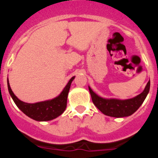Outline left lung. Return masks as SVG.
Listing matches in <instances>:
<instances>
[{
  "label": "left lung",
  "mask_w": 158,
  "mask_h": 158,
  "mask_svg": "<svg viewBox=\"0 0 158 158\" xmlns=\"http://www.w3.org/2000/svg\"><path fill=\"white\" fill-rule=\"evenodd\" d=\"M150 87V81H149L142 93L127 100L103 98L96 94L89 86V89L93 104L103 114L107 116L121 118L131 115L139 109L149 93Z\"/></svg>",
  "instance_id": "left-lung-1"
}]
</instances>
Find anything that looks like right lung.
Segmentation results:
<instances>
[{
	"mask_svg": "<svg viewBox=\"0 0 158 158\" xmlns=\"http://www.w3.org/2000/svg\"><path fill=\"white\" fill-rule=\"evenodd\" d=\"M74 78L75 77H73L71 78L63 89L62 93L57 97L52 100L38 102L35 104H28V103H25L19 100L11 89L10 85L8 82V78L7 82H8V92L10 96H12V100L15 102L16 106L25 115L36 121H49L52 120L61 115L65 110L68 93L70 89L71 83Z\"/></svg>",
	"mask_w": 158,
	"mask_h": 158,
	"instance_id": "add662e5",
	"label": "right lung"
}]
</instances>
